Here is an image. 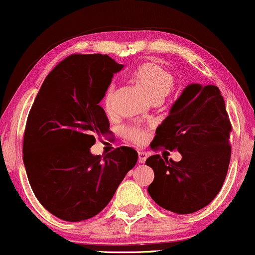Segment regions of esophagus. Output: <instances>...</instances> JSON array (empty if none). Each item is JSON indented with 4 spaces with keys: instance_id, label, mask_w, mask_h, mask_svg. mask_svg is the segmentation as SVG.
Here are the masks:
<instances>
[{
    "instance_id": "obj_1",
    "label": "esophagus",
    "mask_w": 255,
    "mask_h": 255,
    "mask_svg": "<svg viewBox=\"0 0 255 255\" xmlns=\"http://www.w3.org/2000/svg\"><path fill=\"white\" fill-rule=\"evenodd\" d=\"M148 157V154L146 151H138V162L143 163L146 159Z\"/></svg>"
}]
</instances>
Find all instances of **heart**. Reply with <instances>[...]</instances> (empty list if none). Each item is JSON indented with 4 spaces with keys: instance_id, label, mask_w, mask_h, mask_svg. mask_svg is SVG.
<instances>
[{
    "instance_id": "obj_1",
    "label": "heart",
    "mask_w": 255,
    "mask_h": 255,
    "mask_svg": "<svg viewBox=\"0 0 255 255\" xmlns=\"http://www.w3.org/2000/svg\"><path fill=\"white\" fill-rule=\"evenodd\" d=\"M131 80L135 82L143 95L149 100H161L168 95L174 87V77L169 72L163 69L159 64L147 62L138 66L130 74ZM114 87L111 86L106 92L104 98V107L107 112L112 111ZM125 136L135 143H142L146 140V131L140 127L126 128Z\"/></svg>"
}]
</instances>
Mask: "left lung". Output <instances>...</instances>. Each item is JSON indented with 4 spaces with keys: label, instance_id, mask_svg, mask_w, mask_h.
Listing matches in <instances>:
<instances>
[{
    "label": "left lung",
    "instance_id": "8db88e82",
    "mask_svg": "<svg viewBox=\"0 0 255 255\" xmlns=\"http://www.w3.org/2000/svg\"><path fill=\"white\" fill-rule=\"evenodd\" d=\"M232 126L217 86L191 83L156 128L151 148L178 150L179 162L151 155L154 170L148 193L160 207L176 214L194 213L220 192L231 160Z\"/></svg>",
    "mask_w": 255,
    "mask_h": 255
}]
</instances>
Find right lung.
I'll return each mask as SVG.
<instances>
[{
  "label": "right lung",
  "mask_w": 255,
  "mask_h": 255,
  "mask_svg": "<svg viewBox=\"0 0 255 255\" xmlns=\"http://www.w3.org/2000/svg\"><path fill=\"white\" fill-rule=\"evenodd\" d=\"M108 55L74 54L48 74L29 112L23 137L25 172L41 205L64 221L104 209L137 161L130 147L94 155L95 135L109 131L99 104L124 68Z\"/></svg>",
  "instance_id": "1"
}]
</instances>
